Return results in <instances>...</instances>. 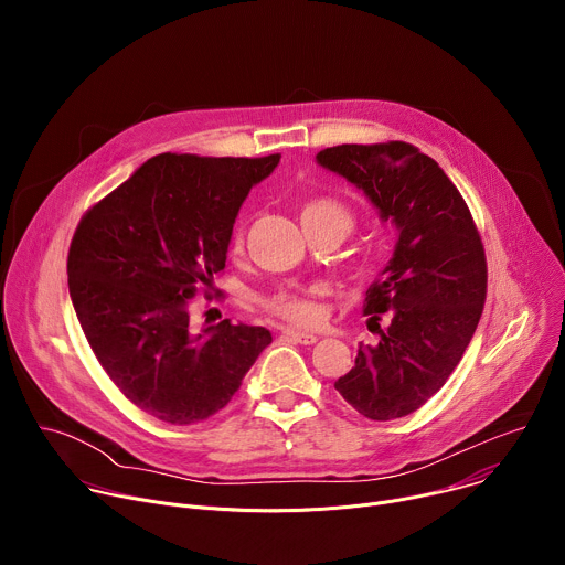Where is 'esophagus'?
Here are the masks:
<instances>
[{
	"mask_svg": "<svg viewBox=\"0 0 565 565\" xmlns=\"http://www.w3.org/2000/svg\"><path fill=\"white\" fill-rule=\"evenodd\" d=\"M284 335H286L288 340H292V342H297V344H306V347H310V344L317 342V335L303 333V331H297V329H284Z\"/></svg>",
	"mask_w": 565,
	"mask_h": 565,
	"instance_id": "1",
	"label": "esophagus"
}]
</instances>
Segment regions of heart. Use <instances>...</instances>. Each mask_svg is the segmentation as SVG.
Instances as JSON below:
<instances>
[{"label": "heart", "instance_id": "obj_1", "mask_svg": "<svg viewBox=\"0 0 565 565\" xmlns=\"http://www.w3.org/2000/svg\"><path fill=\"white\" fill-rule=\"evenodd\" d=\"M301 225L317 223V221H338L351 227V214L349 210L333 201V199H312L301 205ZM244 244V230H236L232 238V248L238 250ZM264 308L295 327H312L324 317V308H321L315 290H277L264 299Z\"/></svg>", "mask_w": 565, "mask_h": 565}]
</instances>
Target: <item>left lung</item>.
Returning <instances> with one entry per match:
<instances>
[{"mask_svg":"<svg viewBox=\"0 0 565 565\" xmlns=\"http://www.w3.org/2000/svg\"><path fill=\"white\" fill-rule=\"evenodd\" d=\"M315 158L397 230L364 295V312L373 321L386 312L388 327L375 347L360 344L335 388L371 420L409 416L447 382L478 327L488 292L480 234L449 177L409 142L338 145Z\"/></svg>","mask_w":565,"mask_h":565,"instance_id":"1","label":"left lung"}]
</instances>
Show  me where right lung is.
<instances>
[{
    "instance_id": "1",
    "label": "right lung",
    "mask_w": 565,
    "mask_h": 565,
    "mask_svg": "<svg viewBox=\"0 0 565 565\" xmlns=\"http://www.w3.org/2000/svg\"><path fill=\"white\" fill-rule=\"evenodd\" d=\"M279 158L153 156L73 234L66 273L79 327L122 395L158 420L214 416L273 342L268 329L230 319L196 331L190 301L225 268L234 218Z\"/></svg>"
}]
</instances>
